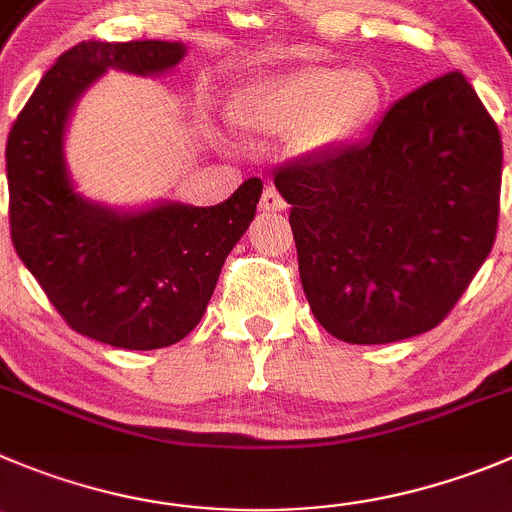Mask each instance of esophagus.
<instances>
[{
  "label": "esophagus",
  "instance_id": "1",
  "mask_svg": "<svg viewBox=\"0 0 512 512\" xmlns=\"http://www.w3.org/2000/svg\"><path fill=\"white\" fill-rule=\"evenodd\" d=\"M285 209H288V204H285V199L280 197L278 189L265 186V191H262V199H260V212L270 214V212H285Z\"/></svg>",
  "mask_w": 512,
  "mask_h": 512
}]
</instances>
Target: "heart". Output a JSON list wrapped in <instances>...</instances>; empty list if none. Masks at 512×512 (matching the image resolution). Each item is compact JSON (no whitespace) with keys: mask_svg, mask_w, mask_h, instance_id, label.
Wrapping results in <instances>:
<instances>
[{"mask_svg":"<svg viewBox=\"0 0 512 512\" xmlns=\"http://www.w3.org/2000/svg\"><path fill=\"white\" fill-rule=\"evenodd\" d=\"M381 105V88L364 68L303 65L247 88L229 121L252 136H288L295 154L313 156L364 131Z\"/></svg>","mask_w":512,"mask_h":512,"instance_id":"heart-1","label":"heart"}]
</instances>
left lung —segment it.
Here are the masks:
<instances>
[{"mask_svg": "<svg viewBox=\"0 0 512 512\" xmlns=\"http://www.w3.org/2000/svg\"><path fill=\"white\" fill-rule=\"evenodd\" d=\"M500 174L462 73L396 100L364 143L275 171L315 321L358 346L439 326L493 250Z\"/></svg>", "mask_w": 512, "mask_h": 512, "instance_id": "1", "label": "left lung"}]
</instances>
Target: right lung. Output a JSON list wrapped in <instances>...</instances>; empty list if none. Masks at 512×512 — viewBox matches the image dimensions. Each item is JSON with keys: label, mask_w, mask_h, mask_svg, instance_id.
<instances>
[{"label": "right lung", "mask_w": 512, "mask_h": 512, "mask_svg": "<svg viewBox=\"0 0 512 512\" xmlns=\"http://www.w3.org/2000/svg\"><path fill=\"white\" fill-rule=\"evenodd\" d=\"M184 55V42H80L47 70L7 138L19 260L73 331L128 351L166 348L197 328L255 217L262 181L252 176L214 207H105L75 191L65 131L80 95L108 70L151 78Z\"/></svg>", "instance_id": "add662e5"}]
</instances>
